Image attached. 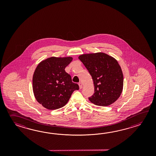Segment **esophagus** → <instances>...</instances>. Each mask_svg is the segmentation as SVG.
Returning a JSON list of instances; mask_svg holds the SVG:
<instances>
[{"instance_id":"obj_1","label":"esophagus","mask_w":156,"mask_h":156,"mask_svg":"<svg viewBox=\"0 0 156 156\" xmlns=\"http://www.w3.org/2000/svg\"><path fill=\"white\" fill-rule=\"evenodd\" d=\"M79 86L80 89H81L83 88V84H82V83H79Z\"/></svg>"}]
</instances>
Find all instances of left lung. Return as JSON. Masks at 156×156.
Wrapping results in <instances>:
<instances>
[{
  "label": "left lung",
  "instance_id": "1",
  "mask_svg": "<svg viewBox=\"0 0 156 156\" xmlns=\"http://www.w3.org/2000/svg\"><path fill=\"white\" fill-rule=\"evenodd\" d=\"M78 58L93 79L95 93L89 98L90 102L107 106L116 101L123 89V72L117 60L103 52L83 54Z\"/></svg>",
  "mask_w": 156,
  "mask_h": 156
}]
</instances>
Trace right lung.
I'll use <instances>...</instances> for the list:
<instances>
[{
  "mask_svg": "<svg viewBox=\"0 0 156 156\" xmlns=\"http://www.w3.org/2000/svg\"><path fill=\"white\" fill-rule=\"evenodd\" d=\"M73 60L72 57H51L37 65L33 73V91L44 108L55 110L63 107L73 91L79 89L65 70Z\"/></svg>",
  "mask_w": 156,
  "mask_h": 156,
  "instance_id": "right-lung-1",
  "label": "right lung"
}]
</instances>
